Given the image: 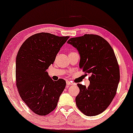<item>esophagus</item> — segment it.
<instances>
[{
    "label": "esophagus",
    "mask_w": 133,
    "mask_h": 133,
    "mask_svg": "<svg viewBox=\"0 0 133 133\" xmlns=\"http://www.w3.org/2000/svg\"><path fill=\"white\" fill-rule=\"evenodd\" d=\"M66 84H67V86H69V85H73V84L72 82H71L70 81H67L66 82Z\"/></svg>",
    "instance_id": "34e87169"
}]
</instances>
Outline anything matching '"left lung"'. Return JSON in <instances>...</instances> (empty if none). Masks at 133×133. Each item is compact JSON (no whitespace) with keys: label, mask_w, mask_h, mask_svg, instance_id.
I'll list each match as a JSON object with an SVG mask.
<instances>
[{"label":"left lung","mask_w":133,"mask_h":133,"mask_svg":"<svg viewBox=\"0 0 133 133\" xmlns=\"http://www.w3.org/2000/svg\"><path fill=\"white\" fill-rule=\"evenodd\" d=\"M78 49L81 56L79 67L90 75L88 87L78 84L80 91L76 104L87 116H96L108 108L116 94L119 82V67L108 42L100 36L85 34L67 41Z\"/></svg>","instance_id":"left-lung-1"}]
</instances>
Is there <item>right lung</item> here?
Segmentation results:
<instances>
[{
    "label": "right lung",
    "instance_id": "1",
    "mask_svg": "<svg viewBox=\"0 0 133 133\" xmlns=\"http://www.w3.org/2000/svg\"><path fill=\"white\" fill-rule=\"evenodd\" d=\"M69 36L39 33L27 38L16 58V85L21 98L35 114L45 116L57 107L66 81H53L46 72Z\"/></svg>",
    "mask_w": 133,
    "mask_h": 133
}]
</instances>
